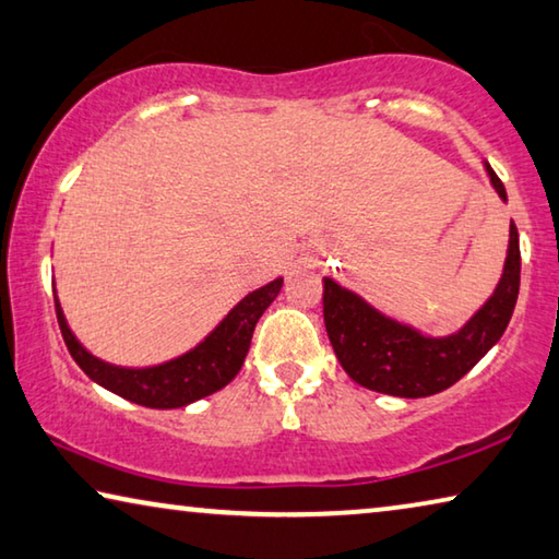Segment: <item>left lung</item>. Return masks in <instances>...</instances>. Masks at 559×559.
Returning a JSON list of instances; mask_svg holds the SVG:
<instances>
[{
    "label": "left lung",
    "instance_id": "left-lung-1",
    "mask_svg": "<svg viewBox=\"0 0 559 559\" xmlns=\"http://www.w3.org/2000/svg\"><path fill=\"white\" fill-rule=\"evenodd\" d=\"M497 197L508 202L504 185L483 162ZM324 282V328L334 355L345 372L362 388L392 397H429L462 380L508 330L520 292V237L510 222L508 257L502 277L460 330L429 334L407 322L394 320L369 305L355 289L342 287L332 277Z\"/></svg>",
    "mask_w": 559,
    "mask_h": 559
}]
</instances>
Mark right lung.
Returning a JSON list of instances; mask_svg holds the SVG:
<instances>
[{"mask_svg":"<svg viewBox=\"0 0 559 559\" xmlns=\"http://www.w3.org/2000/svg\"><path fill=\"white\" fill-rule=\"evenodd\" d=\"M282 282L285 280L277 277L267 282V285L252 289L192 349L167 359V362L150 367L111 365L92 355L70 330V322H67L64 309L59 305L57 292L55 307L64 345L92 382L134 402V405L152 409H177L192 405V402L202 397H210V394L235 380V374L242 369L247 352H250L254 324L260 322L264 309L277 299Z\"/></svg>","mask_w":559,"mask_h":559,"instance_id":"obj_1","label":"right lung"}]
</instances>
